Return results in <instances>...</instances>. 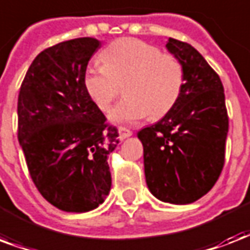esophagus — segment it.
I'll list each match as a JSON object with an SVG mask.
<instances>
[{
  "mask_svg": "<svg viewBox=\"0 0 250 250\" xmlns=\"http://www.w3.org/2000/svg\"><path fill=\"white\" fill-rule=\"evenodd\" d=\"M118 132H119V139H121V140H125V139L129 138V136L132 135V131L128 128H125V127H119V128H118Z\"/></svg>",
  "mask_w": 250,
  "mask_h": 250,
  "instance_id": "obj_1",
  "label": "esophagus"
}]
</instances>
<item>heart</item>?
Here are the masks:
<instances>
[{"label": "heart", "instance_id": "1", "mask_svg": "<svg viewBox=\"0 0 250 250\" xmlns=\"http://www.w3.org/2000/svg\"><path fill=\"white\" fill-rule=\"evenodd\" d=\"M102 66L85 69L83 90L101 111H108L125 89V98L110 114L117 125H132L148 115L159 119L171 111L185 87V68L173 53L135 38H122L100 53Z\"/></svg>", "mask_w": 250, "mask_h": 250}]
</instances>
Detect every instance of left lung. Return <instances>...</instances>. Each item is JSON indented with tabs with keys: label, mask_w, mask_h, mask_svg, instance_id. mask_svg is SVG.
I'll list each match as a JSON object with an SVG mask.
<instances>
[{
	"label": "left lung",
	"mask_w": 250,
	"mask_h": 250,
	"mask_svg": "<svg viewBox=\"0 0 250 250\" xmlns=\"http://www.w3.org/2000/svg\"><path fill=\"white\" fill-rule=\"evenodd\" d=\"M167 51L185 68L180 100L156 125L139 131L150 193L160 201L188 205L214 188L224 167L228 114L219 74L185 42L169 38Z\"/></svg>",
	"instance_id": "obj_1"
}]
</instances>
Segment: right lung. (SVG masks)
Here are the masks:
<instances>
[{
	"instance_id": "1",
	"label": "right lung",
	"mask_w": 250,
	"mask_h": 250,
	"mask_svg": "<svg viewBox=\"0 0 250 250\" xmlns=\"http://www.w3.org/2000/svg\"><path fill=\"white\" fill-rule=\"evenodd\" d=\"M101 45L77 38L42 51L19 90L18 140L28 173L45 201L66 212L97 208L111 188L107 157L119 133L83 85Z\"/></svg>"
}]
</instances>
